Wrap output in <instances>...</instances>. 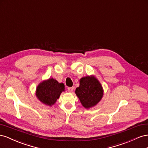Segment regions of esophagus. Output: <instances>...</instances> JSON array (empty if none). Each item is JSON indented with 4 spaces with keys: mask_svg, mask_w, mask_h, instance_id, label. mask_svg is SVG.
Segmentation results:
<instances>
[{
    "mask_svg": "<svg viewBox=\"0 0 148 148\" xmlns=\"http://www.w3.org/2000/svg\"><path fill=\"white\" fill-rule=\"evenodd\" d=\"M67 90H68V91L69 92H73V90H74V87H68V88H67Z\"/></svg>",
    "mask_w": 148,
    "mask_h": 148,
    "instance_id": "34e87169",
    "label": "esophagus"
}]
</instances>
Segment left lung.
Wrapping results in <instances>:
<instances>
[{
  "label": "left lung",
  "instance_id": "obj_1",
  "mask_svg": "<svg viewBox=\"0 0 148 148\" xmlns=\"http://www.w3.org/2000/svg\"><path fill=\"white\" fill-rule=\"evenodd\" d=\"M75 94L84 107L89 108L100 102L103 96L101 84L95 77L87 76L80 80V86L75 89Z\"/></svg>",
  "mask_w": 148,
  "mask_h": 148
}]
</instances>
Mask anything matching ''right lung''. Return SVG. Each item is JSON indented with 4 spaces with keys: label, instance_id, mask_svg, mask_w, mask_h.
Masks as SVG:
<instances>
[{
    "label": "right lung",
    "instance_id": "obj_1",
    "mask_svg": "<svg viewBox=\"0 0 148 148\" xmlns=\"http://www.w3.org/2000/svg\"><path fill=\"white\" fill-rule=\"evenodd\" d=\"M64 90V84L59 83L56 80L51 78L39 84L37 87L36 95L42 103L51 106Z\"/></svg>",
    "mask_w": 148,
    "mask_h": 148
}]
</instances>
